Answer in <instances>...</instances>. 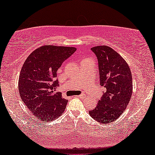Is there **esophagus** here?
<instances>
[{
    "instance_id": "obj_1",
    "label": "esophagus",
    "mask_w": 155,
    "mask_h": 155,
    "mask_svg": "<svg viewBox=\"0 0 155 155\" xmlns=\"http://www.w3.org/2000/svg\"><path fill=\"white\" fill-rule=\"evenodd\" d=\"M76 97H79L80 99H85V98H87V96L85 95V94H81V95H78V96H76Z\"/></svg>"
}]
</instances>
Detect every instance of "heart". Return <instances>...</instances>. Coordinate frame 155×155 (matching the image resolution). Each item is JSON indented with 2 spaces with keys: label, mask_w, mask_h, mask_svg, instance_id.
Returning a JSON list of instances; mask_svg holds the SVG:
<instances>
[{
  "label": "heart",
  "mask_w": 155,
  "mask_h": 155,
  "mask_svg": "<svg viewBox=\"0 0 155 155\" xmlns=\"http://www.w3.org/2000/svg\"><path fill=\"white\" fill-rule=\"evenodd\" d=\"M86 59H89V58H84V59H83V61H84V60H86Z\"/></svg>",
  "instance_id": "1"
}]
</instances>
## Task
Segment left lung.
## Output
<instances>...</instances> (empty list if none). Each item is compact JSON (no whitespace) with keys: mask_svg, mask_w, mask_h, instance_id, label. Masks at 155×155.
<instances>
[{"mask_svg":"<svg viewBox=\"0 0 155 155\" xmlns=\"http://www.w3.org/2000/svg\"><path fill=\"white\" fill-rule=\"evenodd\" d=\"M91 50L97 57L100 83L105 91L89 114L101 124H110L121 116L131 99V71L124 58L109 46L93 47Z\"/></svg>","mask_w":155,"mask_h":155,"instance_id":"obj_1","label":"left lung"}]
</instances>
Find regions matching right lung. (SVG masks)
I'll list each match as a JSON object with an SVG mask.
<instances>
[{"mask_svg":"<svg viewBox=\"0 0 155 155\" xmlns=\"http://www.w3.org/2000/svg\"><path fill=\"white\" fill-rule=\"evenodd\" d=\"M77 49L73 47L43 45L28 56L18 78L22 101L41 121H51L59 117L68 100L55 92L58 69Z\"/></svg>","mask_w":155,"mask_h":155,"instance_id":"obj_1","label":"right lung"}]
</instances>
